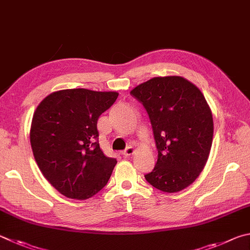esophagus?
Here are the masks:
<instances>
[{
  "label": "esophagus",
  "instance_id": "obj_1",
  "mask_svg": "<svg viewBox=\"0 0 250 250\" xmlns=\"http://www.w3.org/2000/svg\"><path fill=\"white\" fill-rule=\"evenodd\" d=\"M134 153H135L134 147L129 146V147H126L124 152H122V155H124V156H130V155H132V154H134Z\"/></svg>",
  "mask_w": 250,
  "mask_h": 250
}]
</instances>
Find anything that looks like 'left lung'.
I'll return each mask as SVG.
<instances>
[{"label": "left lung", "instance_id": "1", "mask_svg": "<svg viewBox=\"0 0 250 250\" xmlns=\"http://www.w3.org/2000/svg\"><path fill=\"white\" fill-rule=\"evenodd\" d=\"M131 95L143 104L157 147L154 169L144 177L161 191H181L207 164L213 140L212 111L201 90L181 76H160Z\"/></svg>", "mask_w": 250, "mask_h": 250}]
</instances>
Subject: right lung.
Instances as JSON below:
<instances>
[{
	"label": "right lung",
	"instance_id": "1",
	"mask_svg": "<svg viewBox=\"0 0 250 250\" xmlns=\"http://www.w3.org/2000/svg\"><path fill=\"white\" fill-rule=\"evenodd\" d=\"M118 95L62 89L48 95L34 112L30 144L35 160L44 178L63 196L86 200L109 180L117 161L99 146L97 120Z\"/></svg>",
	"mask_w": 250,
	"mask_h": 250
}]
</instances>
